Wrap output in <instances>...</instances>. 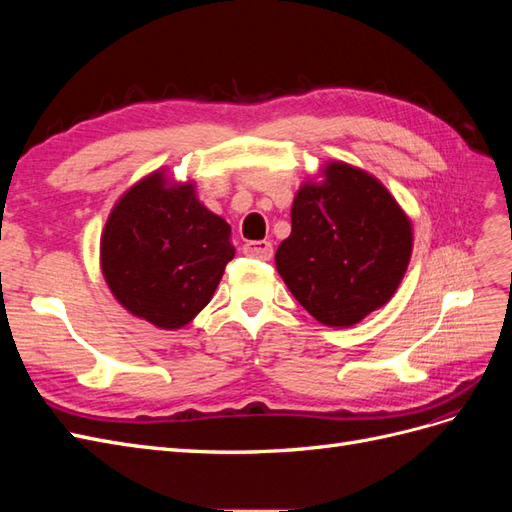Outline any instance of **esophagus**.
<instances>
[{
    "mask_svg": "<svg viewBox=\"0 0 512 512\" xmlns=\"http://www.w3.org/2000/svg\"><path fill=\"white\" fill-rule=\"evenodd\" d=\"M243 252L252 258L269 260L273 256V245L269 241H247L243 245Z\"/></svg>",
    "mask_w": 512,
    "mask_h": 512,
    "instance_id": "34e87169",
    "label": "esophagus"
}]
</instances>
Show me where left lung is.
Listing matches in <instances>:
<instances>
[{
    "mask_svg": "<svg viewBox=\"0 0 512 512\" xmlns=\"http://www.w3.org/2000/svg\"><path fill=\"white\" fill-rule=\"evenodd\" d=\"M292 232L275 252L288 290L327 327H352L389 303L412 254V224L384 185L346 162L294 196Z\"/></svg>",
    "mask_w": 512,
    "mask_h": 512,
    "instance_id": "8db88e82",
    "label": "left lung"
}]
</instances>
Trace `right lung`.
<instances>
[{
	"mask_svg": "<svg viewBox=\"0 0 512 512\" xmlns=\"http://www.w3.org/2000/svg\"><path fill=\"white\" fill-rule=\"evenodd\" d=\"M235 256L230 226L200 203L194 183L164 170L123 194L100 239V267L113 297L160 329H181L203 309Z\"/></svg>",
	"mask_w": 512,
	"mask_h": 512,
	"instance_id": "obj_1",
	"label": "right lung"
}]
</instances>
